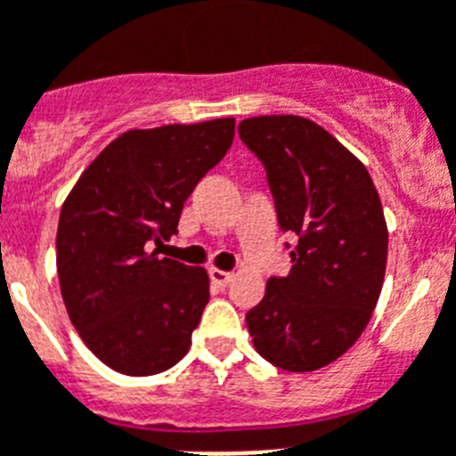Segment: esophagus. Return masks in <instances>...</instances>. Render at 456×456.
<instances>
[{"mask_svg":"<svg viewBox=\"0 0 456 456\" xmlns=\"http://www.w3.org/2000/svg\"><path fill=\"white\" fill-rule=\"evenodd\" d=\"M209 277L216 287H228L232 281V273H224V270H216V268H209Z\"/></svg>","mask_w":456,"mask_h":456,"instance_id":"1","label":"esophagus"}]
</instances>
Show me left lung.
Here are the masks:
<instances>
[{"label": "left lung", "instance_id": "1", "mask_svg": "<svg viewBox=\"0 0 456 456\" xmlns=\"http://www.w3.org/2000/svg\"><path fill=\"white\" fill-rule=\"evenodd\" d=\"M265 167L277 221L296 235L291 270L247 312L256 352L310 372L347 352L370 322L387 268V224L368 169L314 120L256 116L237 127Z\"/></svg>", "mask_w": 456, "mask_h": 456}]
</instances>
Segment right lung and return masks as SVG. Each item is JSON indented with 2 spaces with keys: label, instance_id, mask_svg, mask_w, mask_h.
I'll list each match as a JSON object with an SVG mask.
<instances>
[{
  "label": "right lung",
  "instance_id": "1",
  "mask_svg": "<svg viewBox=\"0 0 456 456\" xmlns=\"http://www.w3.org/2000/svg\"><path fill=\"white\" fill-rule=\"evenodd\" d=\"M235 137V118L127 130L86 167L60 212L58 277L74 329L102 363L156 375L182 361L209 277L151 244L176 235L183 202Z\"/></svg>",
  "mask_w": 456,
  "mask_h": 456
}]
</instances>
